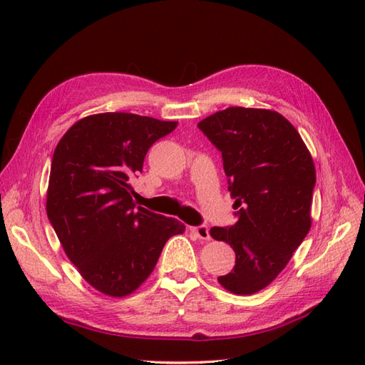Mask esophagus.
Here are the masks:
<instances>
[{
    "label": "esophagus",
    "mask_w": 365,
    "mask_h": 365,
    "mask_svg": "<svg viewBox=\"0 0 365 365\" xmlns=\"http://www.w3.org/2000/svg\"><path fill=\"white\" fill-rule=\"evenodd\" d=\"M191 230L195 232V234L197 235V238H200V240H210V229H208L207 226H195V227H191Z\"/></svg>",
    "instance_id": "1"
}]
</instances>
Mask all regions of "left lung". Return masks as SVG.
<instances>
[{"instance_id": "1", "label": "left lung", "mask_w": 365, "mask_h": 365, "mask_svg": "<svg viewBox=\"0 0 365 365\" xmlns=\"http://www.w3.org/2000/svg\"><path fill=\"white\" fill-rule=\"evenodd\" d=\"M199 130L222 155L238 221L210 235L235 251L220 276L232 293L252 294L273 282L311 229L315 166L299 133L269 110L232 106L208 115Z\"/></svg>"}]
</instances>
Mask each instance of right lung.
Here are the masks:
<instances>
[{
	"label": "right lung",
	"mask_w": 365,
	"mask_h": 365,
	"mask_svg": "<svg viewBox=\"0 0 365 365\" xmlns=\"http://www.w3.org/2000/svg\"><path fill=\"white\" fill-rule=\"evenodd\" d=\"M177 122L130 113L88 115L61 138L51 160L46 215L67 257L110 297L135 292L157 265L175 218L136 207L131 178Z\"/></svg>",
	"instance_id": "right-lung-1"
}]
</instances>
